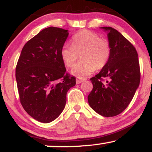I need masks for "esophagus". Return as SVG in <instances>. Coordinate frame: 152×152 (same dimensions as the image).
Here are the masks:
<instances>
[{
	"label": "esophagus",
	"instance_id": "esophagus-1",
	"mask_svg": "<svg viewBox=\"0 0 152 152\" xmlns=\"http://www.w3.org/2000/svg\"><path fill=\"white\" fill-rule=\"evenodd\" d=\"M85 80H86V78H76V83L78 84V83H81V82L84 81Z\"/></svg>",
	"mask_w": 152,
	"mask_h": 152
}]
</instances>
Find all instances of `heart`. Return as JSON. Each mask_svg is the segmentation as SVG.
<instances>
[{"instance_id": "b5f03b06", "label": "heart", "mask_w": 152, "mask_h": 152, "mask_svg": "<svg viewBox=\"0 0 152 152\" xmlns=\"http://www.w3.org/2000/svg\"><path fill=\"white\" fill-rule=\"evenodd\" d=\"M72 45L65 43L61 50V57L68 67H72L81 54V61L76 64L71 73L78 78L93 74L96 69H102L109 62L111 46L107 39L88 30H83L74 35Z\"/></svg>"}]
</instances>
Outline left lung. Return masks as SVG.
<instances>
[{"instance_id": "1", "label": "left lung", "mask_w": 152, "mask_h": 152, "mask_svg": "<svg viewBox=\"0 0 152 152\" xmlns=\"http://www.w3.org/2000/svg\"><path fill=\"white\" fill-rule=\"evenodd\" d=\"M107 32L111 46L109 62L94 77L93 89L88 96L92 109L105 117L121 114L132 102L140 83V68L137 50L121 33L111 27H101Z\"/></svg>"}]
</instances>
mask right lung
<instances>
[{
    "mask_svg": "<svg viewBox=\"0 0 152 152\" xmlns=\"http://www.w3.org/2000/svg\"><path fill=\"white\" fill-rule=\"evenodd\" d=\"M68 36V30L60 28L43 29L26 43L17 64L20 103L31 117L42 123L58 117L68 91L76 85V78L66 73L61 57Z\"/></svg>",
    "mask_w": 152,
    "mask_h": 152,
    "instance_id": "1",
    "label": "right lung"
}]
</instances>
